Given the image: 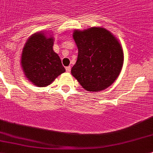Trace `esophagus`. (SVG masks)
<instances>
[{"instance_id": "1", "label": "esophagus", "mask_w": 153, "mask_h": 153, "mask_svg": "<svg viewBox=\"0 0 153 153\" xmlns=\"http://www.w3.org/2000/svg\"><path fill=\"white\" fill-rule=\"evenodd\" d=\"M65 69H66V72H67V73H70L71 68H70V66H67V67L65 68Z\"/></svg>"}]
</instances>
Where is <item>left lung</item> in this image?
<instances>
[{"instance_id":"8db88e82","label":"left lung","mask_w":153,"mask_h":153,"mask_svg":"<svg viewBox=\"0 0 153 153\" xmlns=\"http://www.w3.org/2000/svg\"><path fill=\"white\" fill-rule=\"evenodd\" d=\"M73 37L78 56L71 69L72 75L88 91H100L112 85L123 64L119 40L102 27L76 30Z\"/></svg>"}]
</instances>
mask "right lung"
<instances>
[{"label":"right lung","instance_id":"add662e5","mask_svg":"<svg viewBox=\"0 0 153 153\" xmlns=\"http://www.w3.org/2000/svg\"><path fill=\"white\" fill-rule=\"evenodd\" d=\"M54 38L43 32L33 34L22 49L21 65L26 76L37 87H46L65 73L61 59L53 50Z\"/></svg>","mask_w":153,"mask_h":153}]
</instances>
